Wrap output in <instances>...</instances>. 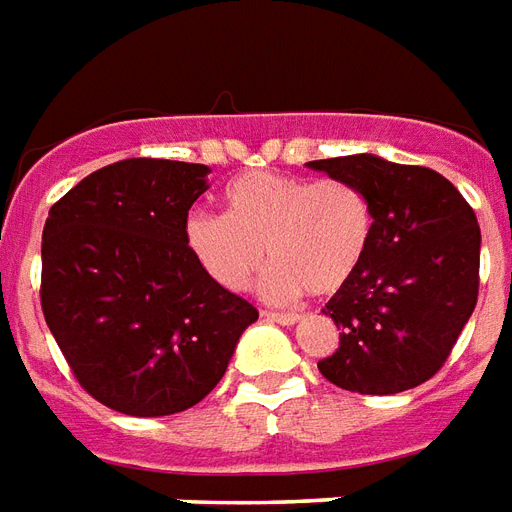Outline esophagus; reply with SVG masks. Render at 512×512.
<instances>
[{
	"label": "esophagus",
	"mask_w": 512,
	"mask_h": 512,
	"mask_svg": "<svg viewBox=\"0 0 512 512\" xmlns=\"http://www.w3.org/2000/svg\"><path fill=\"white\" fill-rule=\"evenodd\" d=\"M264 318H267V321H275V324L291 326V324H297L302 315H299V313H278V310H264Z\"/></svg>",
	"instance_id": "obj_1"
}]
</instances>
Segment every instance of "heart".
Segmentation results:
<instances>
[{
  "mask_svg": "<svg viewBox=\"0 0 512 512\" xmlns=\"http://www.w3.org/2000/svg\"><path fill=\"white\" fill-rule=\"evenodd\" d=\"M224 215L188 218L186 242L207 275L242 291L264 264L261 291L275 302L343 291L370 253L372 205L356 183L283 172H245L221 194Z\"/></svg>",
  "mask_w": 512,
  "mask_h": 512,
  "instance_id": "heart-1",
  "label": "heart"
}]
</instances>
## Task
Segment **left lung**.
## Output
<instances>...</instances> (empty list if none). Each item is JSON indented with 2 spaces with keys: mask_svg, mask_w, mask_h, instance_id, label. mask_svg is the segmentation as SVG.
Segmentation results:
<instances>
[{
  "mask_svg": "<svg viewBox=\"0 0 512 512\" xmlns=\"http://www.w3.org/2000/svg\"><path fill=\"white\" fill-rule=\"evenodd\" d=\"M372 205L370 253L326 302L340 348L318 361L334 386L399 394L437 375L478 302L480 226L451 180L372 153L307 161Z\"/></svg>",
  "mask_w": 512,
  "mask_h": 512,
  "instance_id": "left-lung-1",
  "label": "left lung"
}]
</instances>
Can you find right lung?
Wrapping results in <instances>:
<instances>
[{"label":"right lung","instance_id":"add662e5","mask_svg":"<svg viewBox=\"0 0 512 512\" xmlns=\"http://www.w3.org/2000/svg\"><path fill=\"white\" fill-rule=\"evenodd\" d=\"M207 172L186 161H115L69 188L42 229L45 324L80 386L126 416L202 402L259 318L188 248V210L207 191Z\"/></svg>","mask_w":512,"mask_h":512}]
</instances>
